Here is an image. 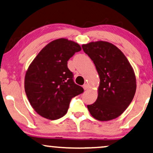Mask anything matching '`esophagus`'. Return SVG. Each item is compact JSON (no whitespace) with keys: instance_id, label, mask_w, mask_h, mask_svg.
I'll use <instances>...</instances> for the list:
<instances>
[{"instance_id":"esophagus-1","label":"esophagus","mask_w":153,"mask_h":153,"mask_svg":"<svg viewBox=\"0 0 153 153\" xmlns=\"http://www.w3.org/2000/svg\"><path fill=\"white\" fill-rule=\"evenodd\" d=\"M83 89L85 90V91H86V90L88 89V85L87 84H84L83 85Z\"/></svg>"}]
</instances>
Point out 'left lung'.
<instances>
[{
	"mask_svg": "<svg viewBox=\"0 0 153 153\" xmlns=\"http://www.w3.org/2000/svg\"><path fill=\"white\" fill-rule=\"evenodd\" d=\"M100 76L96 102L87 105L91 116L107 121L120 116L132 101L137 88L136 76L128 60L111 43L104 41L82 45Z\"/></svg>",
	"mask_w": 153,
	"mask_h": 153,
	"instance_id": "8db88e82",
	"label": "left lung"
}]
</instances>
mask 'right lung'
<instances>
[{"mask_svg":"<svg viewBox=\"0 0 153 153\" xmlns=\"http://www.w3.org/2000/svg\"><path fill=\"white\" fill-rule=\"evenodd\" d=\"M81 50L74 42L58 39L44 47L31 62L25 76V92L41 116L52 120L62 118L71 100L83 93L68 68V60Z\"/></svg>","mask_w":153,"mask_h":153,"instance_id":"obj_1","label":"right lung"}]
</instances>
